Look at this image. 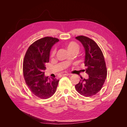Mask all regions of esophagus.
Listing matches in <instances>:
<instances>
[{
	"label": "esophagus",
	"instance_id": "34e87169",
	"mask_svg": "<svg viewBox=\"0 0 127 127\" xmlns=\"http://www.w3.org/2000/svg\"><path fill=\"white\" fill-rule=\"evenodd\" d=\"M63 75H64V76H68V75H69L70 74H68V73H67V72H64Z\"/></svg>",
	"mask_w": 127,
	"mask_h": 127
}]
</instances>
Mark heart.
I'll use <instances>...</instances> for the list:
<instances>
[{"label":"heart","mask_w":127,"mask_h":127,"mask_svg":"<svg viewBox=\"0 0 127 127\" xmlns=\"http://www.w3.org/2000/svg\"><path fill=\"white\" fill-rule=\"evenodd\" d=\"M66 47L69 52H70L71 51H78V49H79L78 45L75 42H69L68 43L66 44ZM55 53H56V50L55 49L52 50L51 52V55L52 56H54Z\"/></svg>","instance_id":"heart-1"}]
</instances>
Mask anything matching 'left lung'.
Listing matches in <instances>:
<instances>
[{
  "label": "left lung",
  "instance_id": "left-lung-1",
  "mask_svg": "<svg viewBox=\"0 0 127 127\" xmlns=\"http://www.w3.org/2000/svg\"><path fill=\"white\" fill-rule=\"evenodd\" d=\"M76 39L81 42L85 50L84 64L88 78L81 77L75 88L80 95L90 97L97 93L105 82L107 70L104 58L101 49L93 40L85 36H77Z\"/></svg>",
  "mask_w": 127,
  "mask_h": 127
}]
</instances>
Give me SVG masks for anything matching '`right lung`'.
Returning <instances> with one entry per match:
<instances>
[{
  "label": "right lung",
  "instance_id": "obj_1",
  "mask_svg": "<svg viewBox=\"0 0 127 127\" xmlns=\"http://www.w3.org/2000/svg\"><path fill=\"white\" fill-rule=\"evenodd\" d=\"M59 40L45 37L31 45L23 62V75L26 85L32 93L42 99H47L55 94L59 79L44 75L45 64L49 63L52 46Z\"/></svg>",
  "mask_w": 127,
  "mask_h": 127
}]
</instances>
